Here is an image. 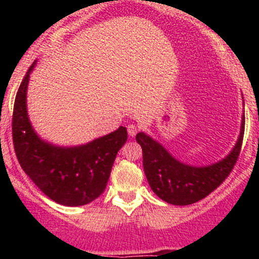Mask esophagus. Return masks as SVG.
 Listing matches in <instances>:
<instances>
[{"instance_id": "esophagus-1", "label": "esophagus", "mask_w": 259, "mask_h": 259, "mask_svg": "<svg viewBox=\"0 0 259 259\" xmlns=\"http://www.w3.org/2000/svg\"><path fill=\"white\" fill-rule=\"evenodd\" d=\"M127 131H128V135L131 137H134L135 135L139 132V127H137L136 124H128L127 125Z\"/></svg>"}]
</instances>
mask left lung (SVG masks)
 Masks as SVG:
<instances>
[{"label":"left lung","instance_id":"8db88e82","mask_svg":"<svg viewBox=\"0 0 259 259\" xmlns=\"http://www.w3.org/2000/svg\"><path fill=\"white\" fill-rule=\"evenodd\" d=\"M245 127L242 114L240 135L230 154L209 166L196 167L178 161L149 135L139 132L137 143L143 148V166L152 191L171 205H191L209 196L226 180L239 158Z\"/></svg>","mask_w":259,"mask_h":259}]
</instances>
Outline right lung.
Masks as SVG:
<instances>
[{"label":"right lung","mask_w":259,"mask_h":259,"mask_svg":"<svg viewBox=\"0 0 259 259\" xmlns=\"http://www.w3.org/2000/svg\"><path fill=\"white\" fill-rule=\"evenodd\" d=\"M36 62L18 89L13 113V143L18 161L29 179L57 203L83 206L104 193L127 130L116 131L79 146H58L42 140L27 113V88Z\"/></svg>","instance_id":"add662e5"}]
</instances>
